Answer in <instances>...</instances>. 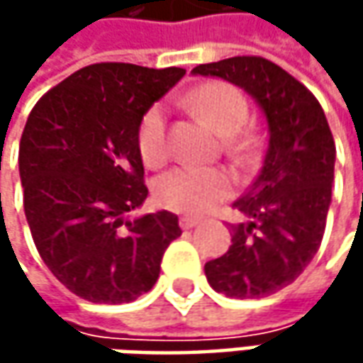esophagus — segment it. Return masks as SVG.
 <instances>
[{"label": "esophagus", "instance_id": "34e87169", "mask_svg": "<svg viewBox=\"0 0 363 363\" xmlns=\"http://www.w3.org/2000/svg\"><path fill=\"white\" fill-rule=\"evenodd\" d=\"M200 224V220L198 218H189V216H184L179 220V226L184 228V230H189V228H194V226H198Z\"/></svg>", "mask_w": 363, "mask_h": 363}]
</instances>
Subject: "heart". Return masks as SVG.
Listing matches in <instances>:
<instances>
[{"label": "heart", "instance_id": "1", "mask_svg": "<svg viewBox=\"0 0 363 363\" xmlns=\"http://www.w3.org/2000/svg\"><path fill=\"white\" fill-rule=\"evenodd\" d=\"M188 106L218 135L226 137L230 149H244L238 135L248 115V103L236 86L224 80H210L188 94ZM137 149L145 165L160 167L169 155L165 106L155 103L137 125ZM234 182L224 169L179 165L155 182V200L161 208L179 214H203L218 202L230 198Z\"/></svg>", "mask_w": 363, "mask_h": 363}]
</instances>
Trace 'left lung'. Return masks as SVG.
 <instances>
[{
  "label": "left lung",
  "instance_id": "1",
  "mask_svg": "<svg viewBox=\"0 0 363 363\" xmlns=\"http://www.w3.org/2000/svg\"><path fill=\"white\" fill-rule=\"evenodd\" d=\"M194 74L242 86L267 115L262 167L232 203L248 220L230 224L228 252L203 267L218 293L262 299L291 285L319 250L331 203L335 141L313 92L262 56L200 64Z\"/></svg>",
  "mask_w": 363,
  "mask_h": 363
}]
</instances>
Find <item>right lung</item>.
<instances>
[{
  "label": "right lung",
  "instance_id": "add662e5",
  "mask_svg": "<svg viewBox=\"0 0 363 363\" xmlns=\"http://www.w3.org/2000/svg\"><path fill=\"white\" fill-rule=\"evenodd\" d=\"M186 74L127 62L84 66L32 108L20 141L23 210L35 248L70 293L119 305L151 291L177 216L125 220L145 202L137 125Z\"/></svg>",
  "mask_w": 363,
  "mask_h": 363
}]
</instances>
